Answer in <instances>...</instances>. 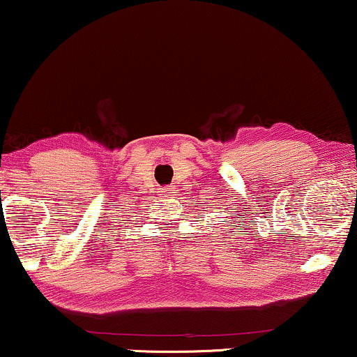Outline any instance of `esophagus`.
I'll list each match as a JSON object with an SVG mask.
<instances>
[{"instance_id":"1","label":"esophagus","mask_w":357,"mask_h":357,"mask_svg":"<svg viewBox=\"0 0 357 357\" xmlns=\"http://www.w3.org/2000/svg\"><path fill=\"white\" fill-rule=\"evenodd\" d=\"M165 192H166V195H171V192H176V188H174V186H166V188H165Z\"/></svg>"}]
</instances>
